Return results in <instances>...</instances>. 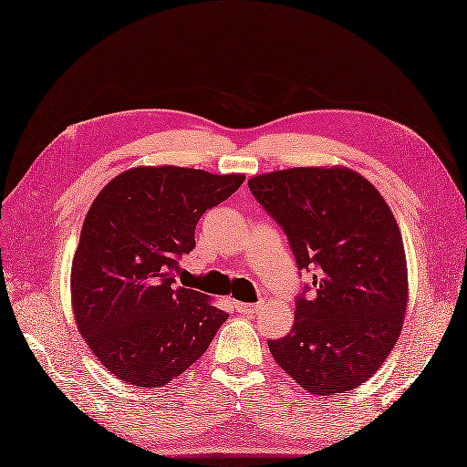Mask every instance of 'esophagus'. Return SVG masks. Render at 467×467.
I'll list each match as a JSON object with an SVG mask.
<instances>
[{"label": "esophagus", "instance_id": "1", "mask_svg": "<svg viewBox=\"0 0 467 467\" xmlns=\"http://www.w3.org/2000/svg\"><path fill=\"white\" fill-rule=\"evenodd\" d=\"M236 309L244 316H254L262 309V304H236Z\"/></svg>", "mask_w": 467, "mask_h": 467}]
</instances>
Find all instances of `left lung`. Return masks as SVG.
<instances>
[{"label":"left lung","instance_id":"left-lung-1","mask_svg":"<svg viewBox=\"0 0 467 467\" xmlns=\"http://www.w3.org/2000/svg\"><path fill=\"white\" fill-rule=\"evenodd\" d=\"M292 246L300 270L314 272L297 297L288 336L270 353L307 392L351 390L373 377L397 343L409 270L387 201L349 167H292L248 182Z\"/></svg>","mask_w":467,"mask_h":467}]
</instances>
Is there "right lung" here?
Listing matches in <instances>:
<instances>
[{"label":"right lung","mask_w":467,"mask_h":467,"mask_svg":"<svg viewBox=\"0 0 467 467\" xmlns=\"http://www.w3.org/2000/svg\"><path fill=\"white\" fill-rule=\"evenodd\" d=\"M243 182L238 173L140 165L94 199L70 268V300L80 336L119 380L167 385L229 319L205 294L173 282L202 213Z\"/></svg>","instance_id":"right-lung-1"}]
</instances>
